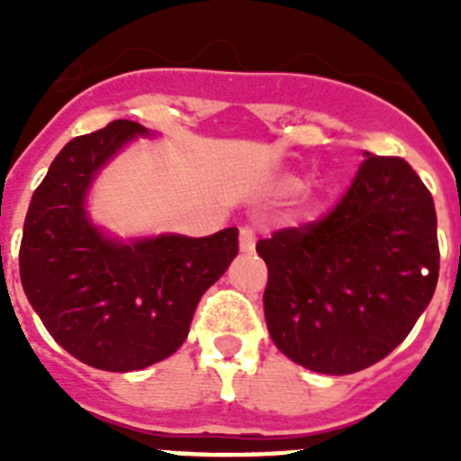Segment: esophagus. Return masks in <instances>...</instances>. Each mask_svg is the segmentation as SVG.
I'll return each instance as SVG.
<instances>
[{
	"label": "esophagus",
	"mask_w": 461,
	"mask_h": 461,
	"mask_svg": "<svg viewBox=\"0 0 461 461\" xmlns=\"http://www.w3.org/2000/svg\"><path fill=\"white\" fill-rule=\"evenodd\" d=\"M256 247V230L249 226L240 228V249L242 251H254Z\"/></svg>",
	"instance_id": "obj_1"
}]
</instances>
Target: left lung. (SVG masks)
Listing matches in <instances>:
<instances>
[{
    "label": "left lung",
    "mask_w": 461,
    "mask_h": 461,
    "mask_svg": "<svg viewBox=\"0 0 461 461\" xmlns=\"http://www.w3.org/2000/svg\"><path fill=\"white\" fill-rule=\"evenodd\" d=\"M256 251L276 348L312 372H360L406 339L434 295V198L402 157L367 154L332 210Z\"/></svg>",
    "instance_id": "obj_1"
}]
</instances>
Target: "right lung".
Segmentation results:
<instances>
[{
    "label": "right lung",
    "mask_w": 461,
    "mask_h": 461,
    "mask_svg": "<svg viewBox=\"0 0 461 461\" xmlns=\"http://www.w3.org/2000/svg\"><path fill=\"white\" fill-rule=\"evenodd\" d=\"M140 124L115 120L68 140L32 195L20 281L52 339L89 367L133 372L173 356L203 293L238 256V228L207 238L113 242L89 223L85 191Z\"/></svg>",
    "instance_id": "add662e5"
}]
</instances>
